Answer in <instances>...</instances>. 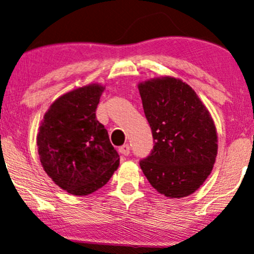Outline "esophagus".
I'll return each mask as SVG.
<instances>
[{"label":"esophagus","mask_w":254,"mask_h":254,"mask_svg":"<svg viewBox=\"0 0 254 254\" xmlns=\"http://www.w3.org/2000/svg\"><path fill=\"white\" fill-rule=\"evenodd\" d=\"M118 152H120L122 155H129L130 154V146L127 144H124L123 146L120 147Z\"/></svg>","instance_id":"obj_1"}]
</instances>
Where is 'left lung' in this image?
<instances>
[{
  "instance_id": "obj_1",
  "label": "left lung",
  "mask_w": 254,
  "mask_h": 254,
  "mask_svg": "<svg viewBox=\"0 0 254 254\" xmlns=\"http://www.w3.org/2000/svg\"><path fill=\"white\" fill-rule=\"evenodd\" d=\"M153 148L139 161L152 187L178 198L205 181L217 155V133L207 108L191 87L175 77L139 83Z\"/></svg>"
}]
</instances>
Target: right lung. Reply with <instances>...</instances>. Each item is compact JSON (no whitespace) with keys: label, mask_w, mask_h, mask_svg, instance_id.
<instances>
[{"label":"right lung","mask_w":254,"mask_h":254,"mask_svg":"<svg viewBox=\"0 0 254 254\" xmlns=\"http://www.w3.org/2000/svg\"><path fill=\"white\" fill-rule=\"evenodd\" d=\"M103 90L89 84L60 96L39 127L37 146L44 170L73 195L92 194L103 187L120 165L108 131L96 118Z\"/></svg>","instance_id":"1"}]
</instances>
